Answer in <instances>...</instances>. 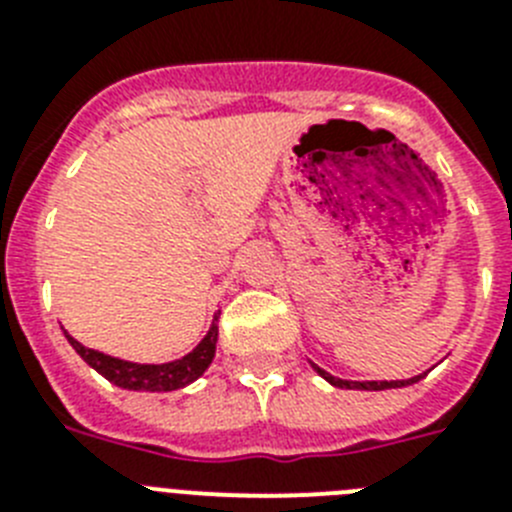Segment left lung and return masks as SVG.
<instances>
[{
	"instance_id": "8db88e82",
	"label": "left lung",
	"mask_w": 512,
	"mask_h": 512,
	"mask_svg": "<svg viewBox=\"0 0 512 512\" xmlns=\"http://www.w3.org/2000/svg\"><path fill=\"white\" fill-rule=\"evenodd\" d=\"M315 366V372L320 374V377L328 379L330 384H336V387H346V390H392V387H405V384H413L418 382L420 377H413V379H374V382H351V379H341V377H333V374H328L325 369H320L318 364Z\"/></svg>"
}]
</instances>
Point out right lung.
I'll use <instances>...</instances> for the list:
<instances>
[{"label":"right lung","mask_w":512,"mask_h":512,"mask_svg":"<svg viewBox=\"0 0 512 512\" xmlns=\"http://www.w3.org/2000/svg\"><path fill=\"white\" fill-rule=\"evenodd\" d=\"M217 320H220V312H215L210 330H207L205 338H202V341L197 343L189 354L179 356V359L161 361V364L117 359V356L102 354V351L81 346V343L74 341L71 336L66 338H69V343L76 348V354H79L81 359L87 361L92 369H97L104 379H110L112 384L122 387V390L171 392V390H179V387H187L189 382H194V379L200 377L207 366L212 364L215 343H217Z\"/></svg>","instance_id":"obj_1"}]
</instances>
